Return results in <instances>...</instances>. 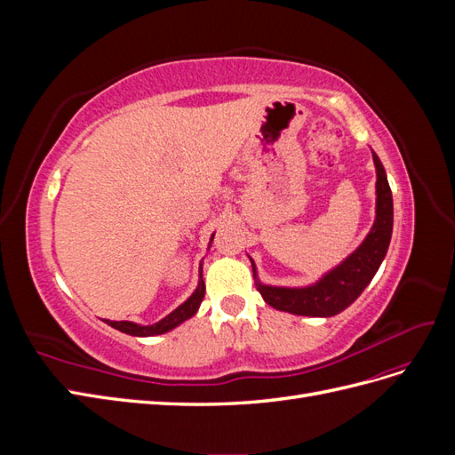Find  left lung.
<instances>
[{
  "label": "left lung",
  "mask_w": 455,
  "mask_h": 455,
  "mask_svg": "<svg viewBox=\"0 0 455 455\" xmlns=\"http://www.w3.org/2000/svg\"><path fill=\"white\" fill-rule=\"evenodd\" d=\"M376 164V220L359 249L351 252L339 266L324 273L323 277L301 288L261 284L252 261L256 288L271 307L292 315L306 316H334L349 307L374 279L378 267L387 254L393 233V196L379 157L374 154Z\"/></svg>",
  "instance_id": "left-lung-1"
}]
</instances>
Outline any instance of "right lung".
<instances>
[{
	"instance_id": "add662e5",
	"label": "right lung",
	"mask_w": 455,
	"mask_h": 455,
	"mask_svg": "<svg viewBox=\"0 0 455 455\" xmlns=\"http://www.w3.org/2000/svg\"><path fill=\"white\" fill-rule=\"evenodd\" d=\"M214 239V235L211 237V241ZM204 298V281H203V264L199 266V284L182 306H178L172 313H169L164 319L154 323V324H136L131 321H108L104 319L106 324H109L112 328L119 330V332H125L129 336H139V338H146V336H159L169 332V330L176 328L178 324H182L184 321H188L189 316H194L201 306V301Z\"/></svg>"
}]
</instances>
